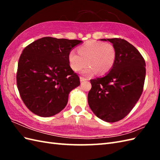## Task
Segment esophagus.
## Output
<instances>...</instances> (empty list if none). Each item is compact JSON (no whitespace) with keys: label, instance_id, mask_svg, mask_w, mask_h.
Returning a JSON list of instances; mask_svg holds the SVG:
<instances>
[{"label":"esophagus","instance_id":"34e87169","mask_svg":"<svg viewBox=\"0 0 160 160\" xmlns=\"http://www.w3.org/2000/svg\"><path fill=\"white\" fill-rule=\"evenodd\" d=\"M80 82H84V81H86L87 79H85V78H84L82 77H80Z\"/></svg>","mask_w":160,"mask_h":160}]
</instances>
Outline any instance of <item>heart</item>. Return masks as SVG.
I'll return each mask as SVG.
<instances>
[{
    "instance_id": "obj_1",
    "label": "heart",
    "mask_w": 160,
    "mask_h": 160,
    "mask_svg": "<svg viewBox=\"0 0 160 160\" xmlns=\"http://www.w3.org/2000/svg\"><path fill=\"white\" fill-rule=\"evenodd\" d=\"M78 54L73 50L68 53L70 67L74 71L82 69L87 64L90 66L82 71L84 76H92L96 73H107L113 67L116 59V51L111 43L89 40L78 48Z\"/></svg>"
}]
</instances>
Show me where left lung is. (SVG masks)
Instances as JSON below:
<instances>
[{"instance_id":"8db88e82","label":"left lung","mask_w":160,"mask_h":160,"mask_svg":"<svg viewBox=\"0 0 160 160\" xmlns=\"http://www.w3.org/2000/svg\"><path fill=\"white\" fill-rule=\"evenodd\" d=\"M100 40L113 44L116 59L108 73L90 80L88 103L98 118L115 122L127 116L140 99L146 77V63L138 50L127 40Z\"/></svg>"}]
</instances>
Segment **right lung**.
<instances>
[{"instance_id": "right-lung-1", "label": "right lung", "mask_w": 160, "mask_h": 160, "mask_svg": "<svg viewBox=\"0 0 160 160\" xmlns=\"http://www.w3.org/2000/svg\"><path fill=\"white\" fill-rule=\"evenodd\" d=\"M82 42L44 37L24 49L18 60L17 86L32 113L51 117L66 107L69 93L80 84L69 66L68 53Z\"/></svg>"}]
</instances>
